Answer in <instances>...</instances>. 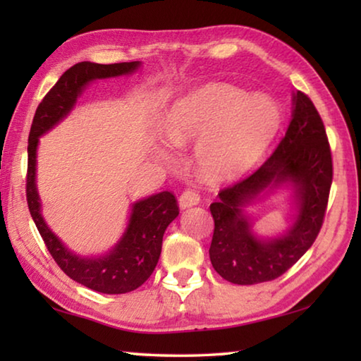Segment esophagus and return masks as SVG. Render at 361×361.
I'll list each match as a JSON object with an SVG mask.
<instances>
[{"label":"esophagus","instance_id":"obj_1","mask_svg":"<svg viewBox=\"0 0 361 361\" xmlns=\"http://www.w3.org/2000/svg\"><path fill=\"white\" fill-rule=\"evenodd\" d=\"M200 202V195L195 191H185L178 199V204L181 209H189V207H194Z\"/></svg>","mask_w":361,"mask_h":361}]
</instances>
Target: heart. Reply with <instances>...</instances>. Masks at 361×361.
Masks as SVG:
<instances>
[{
  "label": "heart",
  "instance_id": "b5f03b06",
  "mask_svg": "<svg viewBox=\"0 0 361 361\" xmlns=\"http://www.w3.org/2000/svg\"><path fill=\"white\" fill-rule=\"evenodd\" d=\"M280 124L282 111L272 97L212 82L175 103L167 114L166 130L173 145L199 142L195 162L207 180L229 181L259 161ZM157 152L170 156L167 146Z\"/></svg>",
  "mask_w": 361,
  "mask_h": 361
}]
</instances>
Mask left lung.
I'll use <instances>...</instances> for the list:
<instances>
[{"instance_id": "8db88e82", "label": "left lung", "mask_w": 361, "mask_h": 361, "mask_svg": "<svg viewBox=\"0 0 361 361\" xmlns=\"http://www.w3.org/2000/svg\"><path fill=\"white\" fill-rule=\"evenodd\" d=\"M333 181L331 149L325 126L314 103L302 92L293 94L288 129L274 154L248 178L223 189L210 205L215 231L210 261L224 280L255 285L285 274L312 247L325 218ZM286 187L293 213L283 235L258 236L250 204Z\"/></svg>"}]
</instances>
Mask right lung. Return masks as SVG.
I'll return each mask as SVG.
<instances>
[{"label": "right lung", "instance_id": "add662e5", "mask_svg": "<svg viewBox=\"0 0 361 361\" xmlns=\"http://www.w3.org/2000/svg\"><path fill=\"white\" fill-rule=\"evenodd\" d=\"M142 62L100 65L79 62L60 76L36 108L28 137L27 202L32 218L49 253L59 267L75 282L87 288L122 295L142 286L154 271L162 250V237L169 224L178 216V204L172 192L162 191L140 199L130 207L129 221L118 243L99 256H82L71 252L49 228L42 216V205L36 188V152L39 138L62 122L90 82L97 79L127 76L135 73Z\"/></svg>", "mask_w": 361, "mask_h": 361}]
</instances>
